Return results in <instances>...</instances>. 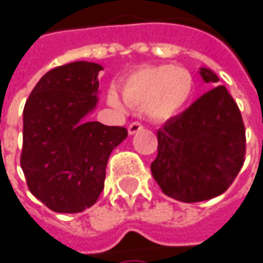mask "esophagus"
<instances>
[{
    "instance_id": "obj_1",
    "label": "esophagus",
    "mask_w": 263,
    "mask_h": 263,
    "mask_svg": "<svg viewBox=\"0 0 263 263\" xmlns=\"http://www.w3.org/2000/svg\"><path fill=\"white\" fill-rule=\"evenodd\" d=\"M141 129H143V125H141L140 122H132L131 125L128 126V132H129L131 135L132 134H137V132H140Z\"/></svg>"
}]
</instances>
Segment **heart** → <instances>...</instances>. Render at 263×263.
Masks as SVG:
<instances>
[{
  "label": "heart",
  "mask_w": 263,
  "mask_h": 263,
  "mask_svg": "<svg viewBox=\"0 0 263 263\" xmlns=\"http://www.w3.org/2000/svg\"><path fill=\"white\" fill-rule=\"evenodd\" d=\"M193 76L189 70L172 65L143 67L122 82V97L126 103L141 108L155 120L175 117L189 103L193 92ZM123 100L109 91L108 102L122 109Z\"/></svg>",
  "instance_id": "b5f03b06"
}]
</instances>
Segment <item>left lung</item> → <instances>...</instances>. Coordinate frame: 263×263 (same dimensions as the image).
Listing matches in <instances>:
<instances>
[{
	"instance_id": "left-lung-1",
	"label": "left lung",
	"mask_w": 263,
	"mask_h": 263,
	"mask_svg": "<svg viewBox=\"0 0 263 263\" xmlns=\"http://www.w3.org/2000/svg\"><path fill=\"white\" fill-rule=\"evenodd\" d=\"M205 82L218 76L201 68ZM158 154L151 172L163 193L198 202L224 193L245 161V126L236 102L219 85L157 132Z\"/></svg>"
}]
</instances>
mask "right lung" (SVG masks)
<instances>
[{
	"label": "right lung",
	"mask_w": 263,
	"mask_h": 263,
	"mask_svg": "<svg viewBox=\"0 0 263 263\" xmlns=\"http://www.w3.org/2000/svg\"><path fill=\"white\" fill-rule=\"evenodd\" d=\"M100 70L83 61L53 68L24 106L21 167L28 190L58 213H79L97 201L108 158L128 137L123 126L86 120L97 105Z\"/></svg>",
	"instance_id": "add662e5"
}]
</instances>
